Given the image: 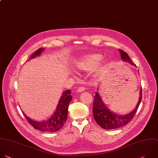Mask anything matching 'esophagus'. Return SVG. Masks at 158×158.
Wrapping results in <instances>:
<instances>
[{
  "instance_id": "obj_1",
  "label": "esophagus",
  "mask_w": 158,
  "mask_h": 158,
  "mask_svg": "<svg viewBox=\"0 0 158 158\" xmlns=\"http://www.w3.org/2000/svg\"><path fill=\"white\" fill-rule=\"evenodd\" d=\"M85 88L84 87H79L77 88V92H83V91H85Z\"/></svg>"
}]
</instances>
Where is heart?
Wrapping results in <instances>:
<instances>
[{
  "mask_svg": "<svg viewBox=\"0 0 158 158\" xmlns=\"http://www.w3.org/2000/svg\"><path fill=\"white\" fill-rule=\"evenodd\" d=\"M103 58V55L98 53L88 55L81 57L76 62V67L79 70L91 71L96 69L100 65ZM108 63V61H106L103 65H102L99 69L100 72H102L105 69Z\"/></svg>",
  "mask_w": 158,
  "mask_h": 158,
  "instance_id": "b5f03b06",
  "label": "heart"
}]
</instances>
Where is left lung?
Returning a JSON list of instances; mask_svg holds the SVG:
<instances>
[{"instance_id": "obj_1", "label": "left lung", "mask_w": 158, "mask_h": 158, "mask_svg": "<svg viewBox=\"0 0 158 158\" xmlns=\"http://www.w3.org/2000/svg\"><path fill=\"white\" fill-rule=\"evenodd\" d=\"M119 51L120 52L121 58L123 61H128L132 65L136 66V65L131 61L127 53L120 49H119ZM141 99L142 89L141 88L139 101L135 108L131 113L127 114L119 115L111 111L106 107L105 103H103L99 93L96 92L95 96L94 97L93 107L94 118L98 124L105 130H113L122 127L123 126L129 123L132 120L138 109Z\"/></svg>"}]
</instances>
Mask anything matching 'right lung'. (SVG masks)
<instances>
[{
	"mask_svg": "<svg viewBox=\"0 0 158 158\" xmlns=\"http://www.w3.org/2000/svg\"><path fill=\"white\" fill-rule=\"evenodd\" d=\"M44 50V48H39L35 51L30 56V59L35 58L39 56L42 52ZM72 97L71 95V90L67 89L63 92L62 95L58 103L56 111L55 113L48 118L42 121H34L28 118L23 113L26 119L32 127L38 130L46 132H55L60 130L65 124L67 119L68 116V107L71 102Z\"/></svg>",
	"mask_w": 158,
	"mask_h": 158,
	"instance_id": "1",
	"label": "right lung"
}]
</instances>
